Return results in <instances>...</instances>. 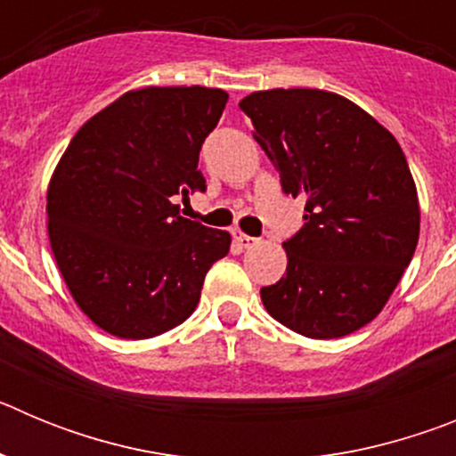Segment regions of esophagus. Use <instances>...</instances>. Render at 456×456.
I'll use <instances>...</instances> for the list:
<instances>
[{
  "mask_svg": "<svg viewBox=\"0 0 456 456\" xmlns=\"http://www.w3.org/2000/svg\"><path fill=\"white\" fill-rule=\"evenodd\" d=\"M232 240L237 241V247H241V248H251V247H256L257 241V237H251V235H247V232H241V231H235L232 232Z\"/></svg>",
  "mask_w": 456,
  "mask_h": 456,
  "instance_id": "1",
  "label": "esophagus"
}]
</instances>
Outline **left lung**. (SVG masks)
<instances>
[{
  "mask_svg": "<svg viewBox=\"0 0 456 456\" xmlns=\"http://www.w3.org/2000/svg\"><path fill=\"white\" fill-rule=\"evenodd\" d=\"M285 193L304 196L288 269L260 289L269 315L315 340L358 331L381 313L416 253L420 208L395 136L320 88H273L240 102Z\"/></svg>",
  "mask_w": 456,
  "mask_h": 456,
  "instance_id": "8db88e82",
  "label": "left lung"
}]
</instances>
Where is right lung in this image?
<instances>
[{"label":"right lung","mask_w":456,"mask_h":456,"mask_svg":"<svg viewBox=\"0 0 456 456\" xmlns=\"http://www.w3.org/2000/svg\"><path fill=\"white\" fill-rule=\"evenodd\" d=\"M228 93L148 86L79 127L47 189V231L72 299L111 336L146 340L183 324L231 235L178 215L205 191L203 141Z\"/></svg>","instance_id":"1"}]
</instances>
